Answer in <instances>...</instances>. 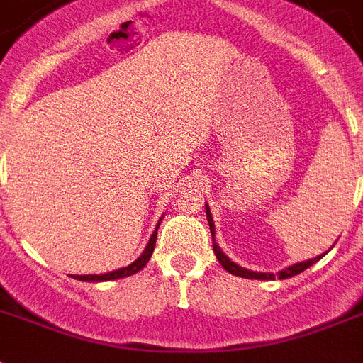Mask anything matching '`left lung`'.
I'll return each instance as SVG.
<instances>
[{
  "label": "left lung",
  "mask_w": 363,
  "mask_h": 363,
  "mask_svg": "<svg viewBox=\"0 0 363 363\" xmlns=\"http://www.w3.org/2000/svg\"><path fill=\"white\" fill-rule=\"evenodd\" d=\"M205 211H207V222H208V228H211V235H212V250H214V253H216V259L220 261V264H222L225 270H228L229 274H233V276H238V278H248V279H287V278H293V276H296V274L304 272L306 268H309L311 264H315L319 259H323L326 255V252L323 253V255H317V257L313 259H308V261H302V263H294L291 264V267L284 268V270H279V272L272 274V272H255V270H248V268L240 267V264L233 263L231 259L225 255V253L222 252V248L218 246L216 242V228H214V220H212V214H211V208H208V205H205Z\"/></svg>",
  "instance_id": "1"
}]
</instances>
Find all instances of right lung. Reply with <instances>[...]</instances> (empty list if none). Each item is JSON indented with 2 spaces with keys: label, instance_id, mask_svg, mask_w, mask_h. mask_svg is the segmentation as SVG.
I'll return each mask as SVG.
<instances>
[{
  "label": "right lung",
  "instance_id": "obj_1",
  "mask_svg": "<svg viewBox=\"0 0 363 363\" xmlns=\"http://www.w3.org/2000/svg\"><path fill=\"white\" fill-rule=\"evenodd\" d=\"M162 218L158 220V223H156V229H155V233L151 235V238H149V244H147L145 250H143V253H141L140 257L135 259L134 263H130L128 267L117 268V270H111V272H106V274H87V276H72V278L79 279V281H95V284H99V281H111V279H121V278H126V276H132V274H135V272H140L141 268L149 263V259H151L152 252H155L156 231H158V228H160Z\"/></svg>",
  "mask_w": 363,
  "mask_h": 363
}]
</instances>
